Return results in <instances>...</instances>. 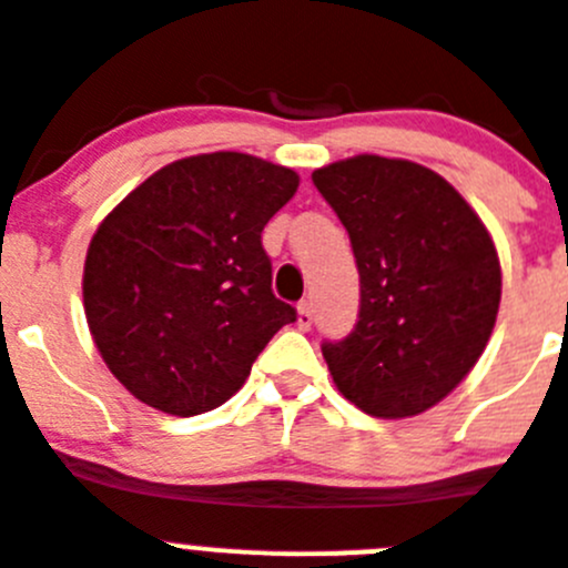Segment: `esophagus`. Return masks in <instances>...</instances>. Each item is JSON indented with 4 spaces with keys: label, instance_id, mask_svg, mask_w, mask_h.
Instances as JSON below:
<instances>
[{
    "label": "esophagus",
    "instance_id": "obj_1",
    "mask_svg": "<svg viewBox=\"0 0 568 568\" xmlns=\"http://www.w3.org/2000/svg\"><path fill=\"white\" fill-rule=\"evenodd\" d=\"M311 322H314V308H311V303L305 300V303L296 305V325H300L303 331H308Z\"/></svg>",
    "mask_w": 568,
    "mask_h": 568
}]
</instances>
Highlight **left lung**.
Returning <instances> with one entry per match:
<instances>
[{"mask_svg":"<svg viewBox=\"0 0 568 568\" xmlns=\"http://www.w3.org/2000/svg\"><path fill=\"white\" fill-rule=\"evenodd\" d=\"M351 234L359 320L325 342L334 385L376 418L430 410L481 359L500 305L487 226L438 172L354 155L311 175Z\"/></svg>","mask_w":568,"mask_h":568,"instance_id":"1","label":"left lung"}]
</instances>
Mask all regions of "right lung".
I'll return each instance as SVG.
<instances>
[{"label": "right lung", "instance_id": "right-lung-1", "mask_svg": "<svg viewBox=\"0 0 568 568\" xmlns=\"http://www.w3.org/2000/svg\"><path fill=\"white\" fill-rule=\"evenodd\" d=\"M296 186L288 166L206 152L166 163L101 221L81 280L87 325L138 402L170 416L221 407L296 320L260 243Z\"/></svg>", "mask_w": 568, "mask_h": 568}]
</instances>
